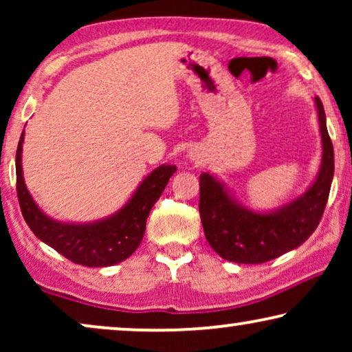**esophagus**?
<instances>
[{"mask_svg":"<svg viewBox=\"0 0 352 352\" xmlns=\"http://www.w3.org/2000/svg\"><path fill=\"white\" fill-rule=\"evenodd\" d=\"M189 157L192 158V160H194V157H195V155H192V153H190V155H189Z\"/></svg>","mask_w":352,"mask_h":352,"instance_id":"34e87169","label":"esophagus"}]
</instances>
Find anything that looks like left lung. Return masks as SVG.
<instances>
[{"label": "left lung", "instance_id": "8db88e82", "mask_svg": "<svg viewBox=\"0 0 352 352\" xmlns=\"http://www.w3.org/2000/svg\"><path fill=\"white\" fill-rule=\"evenodd\" d=\"M322 136V165L301 197L272 213H254L228 194L223 182L200 175V219L211 248L228 261L261 264L305 243L319 226L329 200L335 158L322 100L316 98Z\"/></svg>", "mask_w": 352, "mask_h": 352}]
</instances>
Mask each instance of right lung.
I'll return each mask as SVG.
<instances>
[{
  "instance_id": "add662e5",
  "label": "right lung",
  "mask_w": 352,
  "mask_h": 352,
  "mask_svg": "<svg viewBox=\"0 0 352 352\" xmlns=\"http://www.w3.org/2000/svg\"><path fill=\"white\" fill-rule=\"evenodd\" d=\"M23 133L16 152L17 197L23 219L41 242L50 245L62 256L88 267L113 266L131 256L142 242L146 223L152 206L160 199L175 165H162L141 182L122 210L109 218L88 224H65L47 218L33 201L22 175Z\"/></svg>"
}]
</instances>
